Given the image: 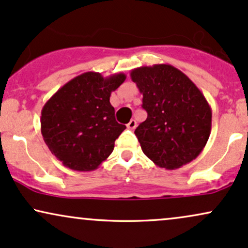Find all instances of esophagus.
<instances>
[{"mask_svg": "<svg viewBox=\"0 0 248 248\" xmlns=\"http://www.w3.org/2000/svg\"><path fill=\"white\" fill-rule=\"evenodd\" d=\"M135 127H136V121L135 120H130L129 122H128L127 124V128L128 129H135Z\"/></svg>", "mask_w": 248, "mask_h": 248, "instance_id": "34e87169", "label": "esophagus"}]
</instances>
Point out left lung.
Masks as SVG:
<instances>
[{
    "mask_svg": "<svg viewBox=\"0 0 248 248\" xmlns=\"http://www.w3.org/2000/svg\"><path fill=\"white\" fill-rule=\"evenodd\" d=\"M130 78L148 113L135 129L144 155L168 170L195 160L211 133L212 110L203 93L169 64L138 67L130 71Z\"/></svg>",
    "mask_w": 248,
    "mask_h": 248,
    "instance_id": "1",
    "label": "left lung"
}]
</instances>
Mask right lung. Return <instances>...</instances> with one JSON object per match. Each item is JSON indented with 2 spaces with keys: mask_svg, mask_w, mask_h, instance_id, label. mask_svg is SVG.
I'll return each mask as SVG.
<instances>
[{
  "mask_svg": "<svg viewBox=\"0 0 248 248\" xmlns=\"http://www.w3.org/2000/svg\"><path fill=\"white\" fill-rule=\"evenodd\" d=\"M124 80V73L104 78L99 72H85L66 82L44 105L43 139L65 167L92 171L112 154L126 126L115 121L109 96Z\"/></svg>",
  "mask_w": 248,
  "mask_h": 248,
  "instance_id": "add662e5",
  "label": "right lung"
}]
</instances>
